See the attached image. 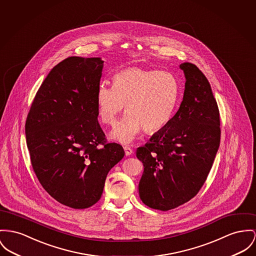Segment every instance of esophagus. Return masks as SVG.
<instances>
[{"label":"esophagus","instance_id":"34e87169","mask_svg":"<svg viewBox=\"0 0 256 256\" xmlns=\"http://www.w3.org/2000/svg\"><path fill=\"white\" fill-rule=\"evenodd\" d=\"M124 152H125V155H126V156H129V155H131V154H133V150H132L131 148L127 146H124Z\"/></svg>","mask_w":256,"mask_h":256}]
</instances>
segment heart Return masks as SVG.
<instances>
[{
    "label": "heart",
    "mask_w": 256,
    "mask_h": 256,
    "mask_svg": "<svg viewBox=\"0 0 256 256\" xmlns=\"http://www.w3.org/2000/svg\"><path fill=\"white\" fill-rule=\"evenodd\" d=\"M180 98L176 78L167 70L132 67L116 72L114 86L102 84L96 92L100 121L114 126L120 114H128L112 130V140L133 142L140 130L152 133L164 128L174 116Z\"/></svg>",
    "instance_id": "obj_1"
}]
</instances>
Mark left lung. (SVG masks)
<instances>
[{"label": "left lung", "instance_id": "1", "mask_svg": "<svg viewBox=\"0 0 256 256\" xmlns=\"http://www.w3.org/2000/svg\"><path fill=\"white\" fill-rule=\"evenodd\" d=\"M180 68L186 82L178 110L136 150L144 164L140 198L159 210H172L196 196L220 142V110L208 80L192 63H182Z\"/></svg>", "mask_w": 256, "mask_h": 256}]
</instances>
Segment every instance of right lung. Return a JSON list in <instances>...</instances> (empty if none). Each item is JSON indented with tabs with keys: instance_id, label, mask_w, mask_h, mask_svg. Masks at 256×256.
<instances>
[{
	"instance_id": "add662e5",
	"label": "right lung",
	"mask_w": 256,
	"mask_h": 256,
	"mask_svg": "<svg viewBox=\"0 0 256 256\" xmlns=\"http://www.w3.org/2000/svg\"><path fill=\"white\" fill-rule=\"evenodd\" d=\"M104 61L68 57L52 68L31 104L25 134L34 174L56 201L72 208L96 204L108 172L124 157L98 122L96 92Z\"/></svg>"
}]
</instances>
